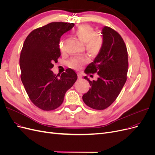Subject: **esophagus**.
Here are the masks:
<instances>
[{
    "label": "esophagus",
    "mask_w": 155,
    "mask_h": 155,
    "mask_svg": "<svg viewBox=\"0 0 155 155\" xmlns=\"http://www.w3.org/2000/svg\"><path fill=\"white\" fill-rule=\"evenodd\" d=\"M77 75H78V78H82V74H81V73H78L77 74Z\"/></svg>",
    "instance_id": "esophagus-1"
}]
</instances>
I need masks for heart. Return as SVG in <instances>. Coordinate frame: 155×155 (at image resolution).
Listing matches in <instances>:
<instances>
[{"label": "heart", "instance_id": "1", "mask_svg": "<svg viewBox=\"0 0 155 155\" xmlns=\"http://www.w3.org/2000/svg\"><path fill=\"white\" fill-rule=\"evenodd\" d=\"M74 34L85 43V50L91 55H97L100 51L104 39L102 36L98 33H95L93 27L87 24H84L78 26L74 31ZM59 49L63 50V41H60L59 43ZM87 58L84 56L74 57L68 61V64L73 69L81 68L83 64L87 62Z\"/></svg>", "mask_w": 155, "mask_h": 155}]
</instances>
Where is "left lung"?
Returning a JSON list of instances; mask_svg holds the SVG:
<instances>
[{
  "instance_id": "1",
  "label": "left lung",
  "mask_w": 155,
  "mask_h": 155,
  "mask_svg": "<svg viewBox=\"0 0 155 155\" xmlns=\"http://www.w3.org/2000/svg\"><path fill=\"white\" fill-rule=\"evenodd\" d=\"M101 33L102 48L84 71L98 74L97 81L84 77L91 88L82 96L85 104L96 110H104L116 100L127 81L128 68L127 47L120 34L106 26Z\"/></svg>"
}]
</instances>
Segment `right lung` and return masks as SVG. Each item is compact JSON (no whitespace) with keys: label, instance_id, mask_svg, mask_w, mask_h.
Instances as JSON below:
<instances>
[{"label":"right lung","instance_id":"1","mask_svg":"<svg viewBox=\"0 0 155 155\" xmlns=\"http://www.w3.org/2000/svg\"><path fill=\"white\" fill-rule=\"evenodd\" d=\"M73 26V23H50L32 31L23 45L20 57L21 82L31 101L41 110H52L61 106L66 91L77 79L71 68L60 78L51 71L61 56L60 38Z\"/></svg>","mask_w":155,"mask_h":155}]
</instances>
